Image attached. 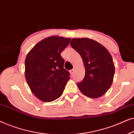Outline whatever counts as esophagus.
I'll return each instance as SVG.
<instances>
[{
	"label": "esophagus",
	"mask_w": 134,
	"mask_h": 134,
	"mask_svg": "<svg viewBox=\"0 0 134 134\" xmlns=\"http://www.w3.org/2000/svg\"><path fill=\"white\" fill-rule=\"evenodd\" d=\"M74 69H71V70L70 71V72H71V75H72H72L73 74H74Z\"/></svg>",
	"instance_id": "obj_1"
}]
</instances>
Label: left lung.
I'll list each match as a JSON object with an SVG mask.
<instances>
[{
  "label": "left lung",
  "mask_w": 134,
  "mask_h": 134,
  "mask_svg": "<svg viewBox=\"0 0 134 134\" xmlns=\"http://www.w3.org/2000/svg\"><path fill=\"white\" fill-rule=\"evenodd\" d=\"M71 46L80 55L85 69L83 79L77 86L84 95L98 98L112 83L115 66L110 54L100 43L87 38H73Z\"/></svg>",
  "instance_id": "left-lung-1"
}]
</instances>
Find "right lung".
<instances>
[{"instance_id": "add662e5", "label": "right lung", "mask_w": 134, "mask_h": 134, "mask_svg": "<svg viewBox=\"0 0 134 134\" xmlns=\"http://www.w3.org/2000/svg\"><path fill=\"white\" fill-rule=\"evenodd\" d=\"M71 38L53 36L36 44L25 60V76L34 94L44 102H51L62 94L69 79L61 53Z\"/></svg>"}]
</instances>
